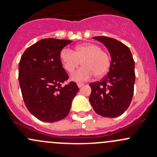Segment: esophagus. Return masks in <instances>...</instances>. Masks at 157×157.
Segmentation results:
<instances>
[{
    "label": "esophagus",
    "instance_id": "1",
    "mask_svg": "<svg viewBox=\"0 0 157 157\" xmlns=\"http://www.w3.org/2000/svg\"><path fill=\"white\" fill-rule=\"evenodd\" d=\"M77 86H78V87H81V86H83V83H77Z\"/></svg>",
    "mask_w": 157,
    "mask_h": 157
}]
</instances>
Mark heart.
<instances>
[{"label": "heart", "instance_id": "heart-1", "mask_svg": "<svg viewBox=\"0 0 157 157\" xmlns=\"http://www.w3.org/2000/svg\"><path fill=\"white\" fill-rule=\"evenodd\" d=\"M60 59L63 67L71 74L82 62L83 67L72 75V79L75 81L87 80L93 75L96 77H103L111 65L109 54L100 46L92 43L78 45L74 52L68 48H64L60 52Z\"/></svg>", "mask_w": 157, "mask_h": 157}]
</instances>
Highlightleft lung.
<instances>
[{
    "instance_id": "8db88e82",
    "label": "left lung",
    "mask_w": 157,
    "mask_h": 157,
    "mask_svg": "<svg viewBox=\"0 0 157 157\" xmlns=\"http://www.w3.org/2000/svg\"><path fill=\"white\" fill-rule=\"evenodd\" d=\"M93 39L104 44L112 58L108 74L100 80L90 83V101L98 115L115 118L122 115L129 107L135 82L134 61L129 48L106 36Z\"/></svg>"
}]
</instances>
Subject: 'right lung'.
Returning a JSON list of instances; mask_svg holds the SVG:
<instances>
[{"label": "right lung", "instance_id": "add662e5", "mask_svg": "<svg viewBox=\"0 0 157 157\" xmlns=\"http://www.w3.org/2000/svg\"><path fill=\"white\" fill-rule=\"evenodd\" d=\"M72 41L45 39L26 49L19 63V83L26 108L36 118L55 122L65 118L79 88L69 76L60 52Z\"/></svg>", "mask_w": 157, "mask_h": 157}]
</instances>
